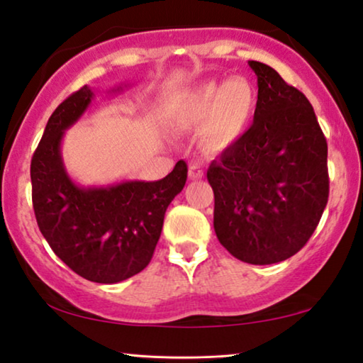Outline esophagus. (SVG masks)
<instances>
[{
	"instance_id": "1",
	"label": "esophagus",
	"mask_w": 363,
	"mask_h": 363,
	"mask_svg": "<svg viewBox=\"0 0 363 363\" xmlns=\"http://www.w3.org/2000/svg\"><path fill=\"white\" fill-rule=\"evenodd\" d=\"M203 173L201 167L196 165V163H193V165H190V168H188V177L191 178V180H200V178H203Z\"/></svg>"
}]
</instances>
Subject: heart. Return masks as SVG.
Listing matches in <instances>:
<instances>
[{
    "label": "heart",
    "instance_id": "b5f03b06",
    "mask_svg": "<svg viewBox=\"0 0 363 363\" xmlns=\"http://www.w3.org/2000/svg\"><path fill=\"white\" fill-rule=\"evenodd\" d=\"M256 91L247 79L210 82L185 96L177 108V125L191 130L201 125L200 143L221 153L241 140L256 111Z\"/></svg>",
    "mask_w": 363,
    "mask_h": 363
}]
</instances>
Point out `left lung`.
I'll return each mask as SVG.
<instances>
[{"label": "left lung", "mask_w": 363, "mask_h": 363, "mask_svg": "<svg viewBox=\"0 0 363 363\" xmlns=\"http://www.w3.org/2000/svg\"><path fill=\"white\" fill-rule=\"evenodd\" d=\"M257 76L255 121L208 168L215 233L233 256L274 264L309 241L329 200L327 140L311 102L274 69Z\"/></svg>", "instance_id": "1"}]
</instances>
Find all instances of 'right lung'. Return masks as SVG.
<instances>
[{
    "label": "right lung",
    "mask_w": 363,
    "mask_h": 363,
    "mask_svg": "<svg viewBox=\"0 0 363 363\" xmlns=\"http://www.w3.org/2000/svg\"><path fill=\"white\" fill-rule=\"evenodd\" d=\"M87 86L57 106L31 160L33 208L39 230L66 266L101 284L125 281L145 269L173 198L186 183V163L177 162L158 182H122L81 188L64 168V132L92 101Z\"/></svg>",
    "instance_id": "1"
}]
</instances>
